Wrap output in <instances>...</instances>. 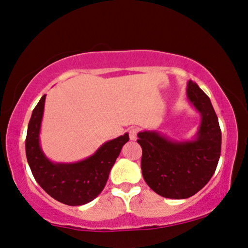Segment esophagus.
I'll return each mask as SVG.
<instances>
[{"label": "esophagus", "mask_w": 248, "mask_h": 248, "mask_svg": "<svg viewBox=\"0 0 248 248\" xmlns=\"http://www.w3.org/2000/svg\"><path fill=\"white\" fill-rule=\"evenodd\" d=\"M137 134H138L137 128H130V131H128L130 140H137Z\"/></svg>", "instance_id": "34e87169"}]
</instances>
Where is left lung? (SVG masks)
<instances>
[{"mask_svg": "<svg viewBox=\"0 0 248 248\" xmlns=\"http://www.w3.org/2000/svg\"><path fill=\"white\" fill-rule=\"evenodd\" d=\"M187 99L201 115V124L191 140H174L158 131H141V170L144 181L165 198L186 199L206 186L221 155V130L210 98L189 81Z\"/></svg>", "mask_w": 248, "mask_h": 248, "instance_id": "left-lung-1", "label": "left lung"}]
</instances>
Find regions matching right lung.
<instances>
[{
	"label": "right lung",
	"instance_id": "right-lung-1",
	"mask_svg": "<svg viewBox=\"0 0 248 248\" xmlns=\"http://www.w3.org/2000/svg\"><path fill=\"white\" fill-rule=\"evenodd\" d=\"M46 94L31 112L26 137V157L38 185L51 197L69 206L93 201L105 188L109 173L128 141V133L102 143L93 155L74 163H56L42 150L40 142Z\"/></svg>",
	"mask_w": 248,
	"mask_h": 248
}]
</instances>
